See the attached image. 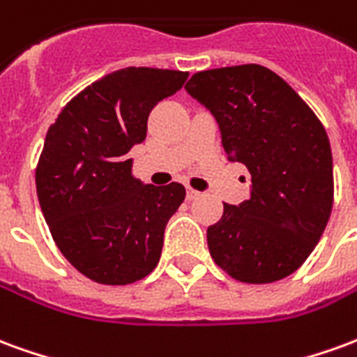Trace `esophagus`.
<instances>
[{
	"label": "esophagus",
	"mask_w": 357,
	"mask_h": 357,
	"mask_svg": "<svg viewBox=\"0 0 357 357\" xmlns=\"http://www.w3.org/2000/svg\"><path fill=\"white\" fill-rule=\"evenodd\" d=\"M199 191H195V189H191V187H189V189H187V201H193V199H197V197H199Z\"/></svg>",
	"instance_id": "esophagus-1"
}]
</instances>
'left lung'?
Listing matches in <instances>:
<instances>
[{
	"mask_svg": "<svg viewBox=\"0 0 357 357\" xmlns=\"http://www.w3.org/2000/svg\"><path fill=\"white\" fill-rule=\"evenodd\" d=\"M187 93L216 118L229 162L250 174V197L224 204L206 229L212 260L243 283H273L304 264L333 210V155L314 110L260 65L202 70Z\"/></svg>",
	"mask_w": 357,
	"mask_h": 357,
	"instance_id": "left-lung-1",
	"label": "left lung"
}]
</instances>
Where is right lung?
I'll return each mask as SVG.
<instances>
[{"label": "right lung", "mask_w": 357, "mask_h": 357, "mask_svg": "<svg viewBox=\"0 0 357 357\" xmlns=\"http://www.w3.org/2000/svg\"><path fill=\"white\" fill-rule=\"evenodd\" d=\"M189 73L130 66L80 91L45 135L36 189L53 241L95 283L128 284L160 260L166 224L185 187L147 185L128 153L147 137V118Z\"/></svg>", "instance_id": "obj_1"}]
</instances>
